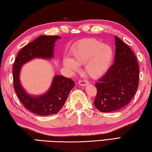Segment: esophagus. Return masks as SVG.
Here are the masks:
<instances>
[{
	"label": "esophagus",
	"instance_id": "34e87169",
	"mask_svg": "<svg viewBox=\"0 0 152 152\" xmlns=\"http://www.w3.org/2000/svg\"><path fill=\"white\" fill-rule=\"evenodd\" d=\"M79 84L81 86H86L88 84V82L86 80H80L79 81Z\"/></svg>",
	"mask_w": 152,
	"mask_h": 152
}]
</instances>
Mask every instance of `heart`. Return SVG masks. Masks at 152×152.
<instances>
[{"instance_id": "obj_1", "label": "heart", "mask_w": 152, "mask_h": 152, "mask_svg": "<svg viewBox=\"0 0 152 152\" xmlns=\"http://www.w3.org/2000/svg\"><path fill=\"white\" fill-rule=\"evenodd\" d=\"M72 58H65L64 65L77 72L79 66L85 64V71L92 78L104 75L109 69L113 58L111 46L95 39H86L80 41L71 52Z\"/></svg>"}]
</instances>
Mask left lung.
<instances>
[{
    "label": "left lung",
    "instance_id": "8db88e82",
    "mask_svg": "<svg viewBox=\"0 0 152 152\" xmlns=\"http://www.w3.org/2000/svg\"><path fill=\"white\" fill-rule=\"evenodd\" d=\"M114 64L96 83L94 104L101 112H111L126 106L134 96L139 83L137 59L129 46L115 37Z\"/></svg>",
    "mask_w": 152,
    "mask_h": 152
}]
</instances>
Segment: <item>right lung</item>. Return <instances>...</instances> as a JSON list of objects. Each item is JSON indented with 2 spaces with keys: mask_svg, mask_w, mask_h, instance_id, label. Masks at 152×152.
Here are the masks:
<instances>
[{
  "mask_svg": "<svg viewBox=\"0 0 152 152\" xmlns=\"http://www.w3.org/2000/svg\"><path fill=\"white\" fill-rule=\"evenodd\" d=\"M60 37L41 35L27 44L18 54L13 66L14 88L18 98L26 110L37 115L47 116L56 114L66 102L75 82L62 75L54 77L48 91L38 96L28 94L20 82L21 66L33 58L51 59L54 57V43Z\"/></svg>",
  "mask_w": 152,
  "mask_h": 152,
  "instance_id": "1",
  "label": "right lung"
}]
</instances>
